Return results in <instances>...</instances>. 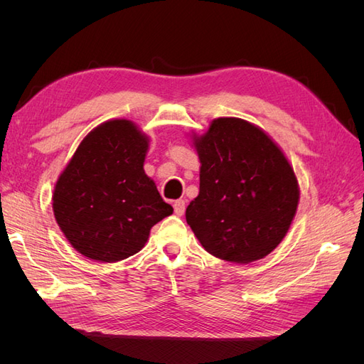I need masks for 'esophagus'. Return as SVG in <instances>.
Masks as SVG:
<instances>
[{"mask_svg": "<svg viewBox=\"0 0 364 364\" xmlns=\"http://www.w3.org/2000/svg\"><path fill=\"white\" fill-rule=\"evenodd\" d=\"M173 208H174L176 215H183V213H185V200H182V199L176 200L173 203Z\"/></svg>", "mask_w": 364, "mask_h": 364, "instance_id": "34e87169", "label": "esophagus"}]
</instances>
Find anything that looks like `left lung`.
Listing matches in <instances>:
<instances>
[{"instance_id":"8db88e82","label":"left lung","mask_w":364,"mask_h":364,"mask_svg":"<svg viewBox=\"0 0 364 364\" xmlns=\"http://www.w3.org/2000/svg\"><path fill=\"white\" fill-rule=\"evenodd\" d=\"M200 159L199 196L186 223L211 255L247 264L277 247L293 222L299 188L291 165L261 129L217 118L194 139Z\"/></svg>"}]
</instances>
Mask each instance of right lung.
Here are the masks:
<instances>
[{
    "mask_svg": "<svg viewBox=\"0 0 364 364\" xmlns=\"http://www.w3.org/2000/svg\"><path fill=\"white\" fill-rule=\"evenodd\" d=\"M149 139L129 119L95 127L59 176L56 222L82 255L115 262L144 247L151 226L173 214L144 173Z\"/></svg>",
    "mask_w": 364,
    "mask_h": 364,
    "instance_id": "add662e5",
    "label": "right lung"
}]
</instances>
